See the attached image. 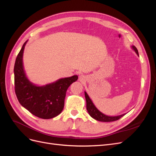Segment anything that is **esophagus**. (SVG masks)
Returning <instances> with one entry per match:
<instances>
[{
  "mask_svg": "<svg viewBox=\"0 0 156 156\" xmlns=\"http://www.w3.org/2000/svg\"><path fill=\"white\" fill-rule=\"evenodd\" d=\"M79 80L80 81H82V82H83V81H84V80H85V77H84L83 75H79Z\"/></svg>",
  "mask_w": 156,
  "mask_h": 156,
  "instance_id": "esophagus-1",
  "label": "esophagus"
}]
</instances>
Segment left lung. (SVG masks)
I'll list each match as a JSON object with an SVG mask.
<instances>
[{"label":"left lung","instance_id":"1","mask_svg":"<svg viewBox=\"0 0 156 156\" xmlns=\"http://www.w3.org/2000/svg\"><path fill=\"white\" fill-rule=\"evenodd\" d=\"M132 48L135 51V53L137 54L139 56V53H138V50L136 48V47L133 45L132 46ZM84 96H85L86 98V101H87V109L88 111V112L89 113V115L92 117L93 119H94L96 120L100 121V122H113V121H116L120 119V118L122 116H124L126 114L121 115L119 116H107L104 114H103L102 112H101L100 111H99L98 108L95 107V105H94V103H92V100H90V98H89L88 95L86 92H84Z\"/></svg>","mask_w":156,"mask_h":156}]
</instances>
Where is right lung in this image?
<instances>
[{
    "label": "right lung",
    "mask_w": 156,
    "mask_h": 156,
    "mask_svg": "<svg viewBox=\"0 0 156 156\" xmlns=\"http://www.w3.org/2000/svg\"><path fill=\"white\" fill-rule=\"evenodd\" d=\"M25 41L17 55L14 66V84L20 104L32 115L43 119H50L62 111L68 87L76 81L78 76L60 79L45 86L38 87L27 79L23 65Z\"/></svg>",
    "instance_id": "obj_1"
}]
</instances>
